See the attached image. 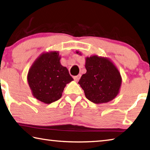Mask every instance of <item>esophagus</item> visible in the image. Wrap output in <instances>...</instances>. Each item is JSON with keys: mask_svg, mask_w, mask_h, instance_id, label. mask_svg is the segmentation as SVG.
<instances>
[{"mask_svg": "<svg viewBox=\"0 0 150 150\" xmlns=\"http://www.w3.org/2000/svg\"><path fill=\"white\" fill-rule=\"evenodd\" d=\"M81 77V74H79V75H77V76H75V77H73V79H74V80H75V81H78L80 79Z\"/></svg>", "mask_w": 150, "mask_h": 150, "instance_id": "34e87169", "label": "esophagus"}]
</instances>
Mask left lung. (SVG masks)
Segmentation results:
<instances>
[{
  "label": "left lung",
  "instance_id": "left-lung-1",
  "mask_svg": "<svg viewBox=\"0 0 150 150\" xmlns=\"http://www.w3.org/2000/svg\"><path fill=\"white\" fill-rule=\"evenodd\" d=\"M79 53V52H77ZM86 73L79 81L86 98L94 103H107L118 94L120 73L108 59L97 56L86 58Z\"/></svg>",
  "mask_w": 150,
  "mask_h": 150
}]
</instances>
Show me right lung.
I'll list each match as a JSON object with an SVG mask.
<instances>
[{
    "instance_id": "add662e5",
    "label": "right lung",
    "mask_w": 150,
    "mask_h": 150,
    "mask_svg": "<svg viewBox=\"0 0 150 150\" xmlns=\"http://www.w3.org/2000/svg\"><path fill=\"white\" fill-rule=\"evenodd\" d=\"M57 52L42 54L29 70L28 80L33 96L45 103L59 100L66 84L73 80L60 64Z\"/></svg>"
}]
</instances>
